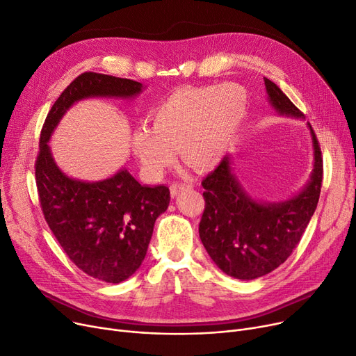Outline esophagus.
I'll use <instances>...</instances> for the list:
<instances>
[{"instance_id": "1", "label": "esophagus", "mask_w": 356, "mask_h": 356, "mask_svg": "<svg viewBox=\"0 0 356 356\" xmlns=\"http://www.w3.org/2000/svg\"><path fill=\"white\" fill-rule=\"evenodd\" d=\"M193 188L191 182H175L171 185V195L177 197L182 190H190Z\"/></svg>"}]
</instances>
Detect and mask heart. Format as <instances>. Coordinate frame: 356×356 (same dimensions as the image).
Returning a JSON list of instances; mask_svg holds the SVG:
<instances>
[{"instance_id": "b5f03b06", "label": "heart", "mask_w": 356, "mask_h": 356, "mask_svg": "<svg viewBox=\"0 0 356 356\" xmlns=\"http://www.w3.org/2000/svg\"><path fill=\"white\" fill-rule=\"evenodd\" d=\"M246 103L245 90L236 83L174 90L149 111V126L133 131V154L154 179L174 165L177 147L184 162L209 171L226 156Z\"/></svg>"}]
</instances>
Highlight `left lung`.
<instances>
[{"label": "left lung", "mask_w": 356, "mask_h": 356, "mask_svg": "<svg viewBox=\"0 0 356 356\" xmlns=\"http://www.w3.org/2000/svg\"><path fill=\"white\" fill-rule=\"evenodd\" d=\"M268 99L274 110L286 117L302 118L273 81L264 78ZM313 140V172L300 193L281 202L253 200L233 174L230 156H225L211 174L202 179L204 213L198 227L200 239L213 262L225 274L249 281L273 273L289 258L306 230L317 207L323 158L316 134L307 123Z\"/></svg>", "instance_id": "1"}]
</instances>
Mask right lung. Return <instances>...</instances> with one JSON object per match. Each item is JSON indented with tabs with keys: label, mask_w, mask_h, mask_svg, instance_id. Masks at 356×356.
Here are the masks:
<instances>
[{
	"label": "right lung",
	"mask_w": 356,
	"mask_h": 356,
	"mask_svg": "<svg viewBox=\"0 0 356 356\" xmlns=\"http://www.w3.org/2000/svg\"><path fill=\"white\" fill-rule=\"evenodd\" d=\"M142 90V83L133 79L81 74L50 108L36 159L40 206L56 241L82 273L111 284L127 280L142 265L156 218L169 206V188L142 185L126 168L103 181L74 179L60 171L47 143L76 101L133 98Z\"/></svg>",
	"instance_id": "obj_1"
}]
</instances>
